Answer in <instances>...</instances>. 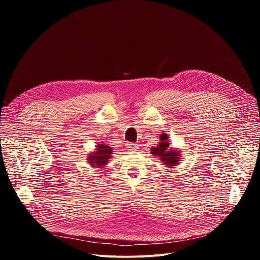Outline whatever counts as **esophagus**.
Returning <instances> with one entry per match:
<instances>
[{"mask_svg": "<svg viewBox=\"0 0 260 260\" xmlns=\"http://www.w3.org/2000/svg\"><path fill=\"white\" fill-rule=\"evenodd\" d=\"M125 147H126V149L129 151H135L138 149V145L135 143H127V144H125Z\"/></svg>", "mask_w": 260, "mask_h": 260, "instance_id": "esophagus-1", "label": "esophagus"}]
</instances>
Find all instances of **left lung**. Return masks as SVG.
Returning a JSON list of instances; mask_svg holds the SVG:
<instances>
[{
    "label": "left lung",
    "instance_id": "1",
    "mask_svg": "<svg viewBox=\"0 0 260 260\" xmlns=\"http://www.w3.org/2000/svg\"><path fill=\"white\" fill-rule=\"evenodd\" d=\"M168 139L169 137L167 134H161L159 137L160 143L156 147L154 146L151 148V154H153L154 156H158L160 161L167 168L172 169L179 165V161H181V154L179 150L170 147Z\"/></svg>",
    "mask_w": 260,
    "mask_h": 260
}]
</instances>
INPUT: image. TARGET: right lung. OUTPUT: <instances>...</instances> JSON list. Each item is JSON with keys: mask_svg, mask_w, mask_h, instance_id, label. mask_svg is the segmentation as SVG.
<instances>
[{"mask_svg": "<svg viewBox=\"0 0 260 260\" xmlns=\"http://www.w3.org/2000/svg\"><path fill=\"white\" fill-rule=\"evenodd\" d=\"M112 152V148L110 146L100 143L96 145L93 152L87 154V162L93 168H103L109 162Z\"/></svg>", "mask_w": 260, "mask_h": 260, "instance_id": "right-lung-1", "label": "right lung"}]
</instances>
